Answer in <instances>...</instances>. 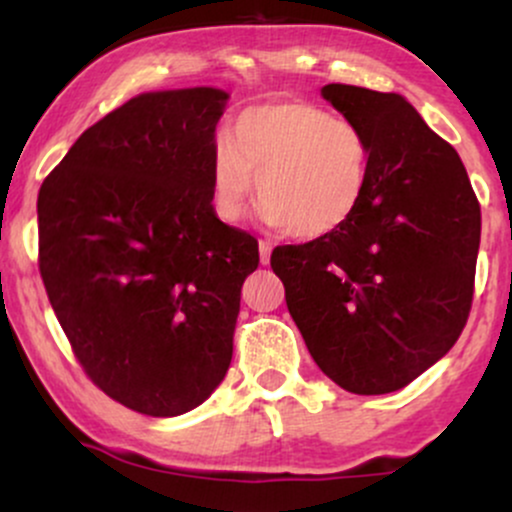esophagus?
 I'll return each mask as SVG.
<instances>
[{"label": "esophagus", "mask_w": 512, "mask_h": 512, "mask_svg": "<svg viewBox=\"0 0 512 512\" xmlns=\"http://www.w3.org/2000/svg\"><path fill=\"white\" fill-rule=\"evenodd\" d=\"M269 257H272V243H267V240H260V262L269 264Z\"/></svg>", "instance_id": "obj_1"}]
</instances>
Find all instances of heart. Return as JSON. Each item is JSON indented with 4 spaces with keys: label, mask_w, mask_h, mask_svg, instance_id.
I'll return each instance as SVG.
<instances>
[{
    "label": "heart",
    "mask_w": 512,
    "mask_h": 512,
    "mask_svg": "<svg viewBox=\"0 0 512 512\" xmlns=\"http://www.w3.org/2000/svg\"><path fill=\"white\" fill-rule=\"evenodd\" d=\"M373 173L361 125L303 101L264 103L233 120L211 163L216 214L233 223L252 192L267 226L303 240L325 238L354 219Z\"/></svg>",
    "instance_id": "heart-1"
}]
</instances>
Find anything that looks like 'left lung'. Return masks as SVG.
I'll return each instance as SVG.
<instances>
[{
  "mask_svg": "<svg viewBox=\"0 0 512 512\" xmlns=\"http://www.w3.org/2000/svg\"><path fill=\"white\" fill-rule=\"evenodd\" d=\"M322 96L368 134L366 199L332 236L274 248L272 269L322 373L354 395H387L467 325L479 199L457 151L402 96L346 84Z\"/></svg>",
  "mask_w": 512,
  "mask_h": 512,
  "instance_id": "left-lung-1",
  "label": "left lung"
}]
</instances>
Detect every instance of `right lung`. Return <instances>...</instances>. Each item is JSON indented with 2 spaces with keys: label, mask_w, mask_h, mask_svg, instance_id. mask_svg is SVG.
I'll return each instance as SVG.
<instances>
[{
  "label": "right lung",
  "mask_w": 512,
  "mask_h": 512,
  "mask_svg": "<svg viewBox=\"0 0 512 512\" xmlns=\"http://www.w3.org/2000/svg\"><path fill=\"white\" fill-rule=\"evenodd\" d=\"M228 93H142L88 127L38 192V267L84 373L146 416L226 378L257 240L211 207Z\"/></svg>",
  "instance_id": "right-lung-1"
}]
</instances>
